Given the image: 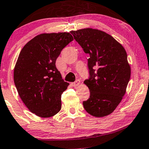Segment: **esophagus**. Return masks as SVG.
<instances>
[{
	"label": "esophagus",
	"instance_id": "34e87169",
	"mask_svg": "<svg viewBox=\"0 0 149 149\" xmlns=\"http://www.w3.org/2000/svg\"><path fill=\"white\" fill-rule=\"evenodd\" d=\"M79 84H80V81H79V79H77V80L75 81V82H73V83L71 84H72V86L75 87V86H78Z\"/></svg>",
	"mask_w": 149,
	"mask_h": 149
}]
</instances>
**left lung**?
<instances>
[{"label":"left lung","mask_w":149,"mask_h":149,"mask_svg":"<svg viewBox=\"0 0 149 149\" xmlns=\"http://www.w3.org/2000/svg\"><path fill=\"white\" fill-rule=\"evenodd\" d=\"M71 33L90 55V77L84 83L91 95L83 102L84 107L95 117L110 115L122 100L130 78L126 51L114 38L101 30L84 28Z\"/></svg>","instance_id":"left-lung-1"}]
</instances>
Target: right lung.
<instances>
[{"label": "right lung", "instance_id": "right-lung-1", "mask_svg": "<svg viewBox=\"0 0 149 149\" xmlns=\"http://www.w3.org/2000/svg\"><path fill=\"white\" fill-rule=\"evenodd\" d=\"M74 38L70 33H41L23 47L13 79L21 99L31 112L50 117L61 109V95L70 84L56 69V58Z\"/></svg>", "mask_w": 149, "mask_h": 149}]
</instances>
